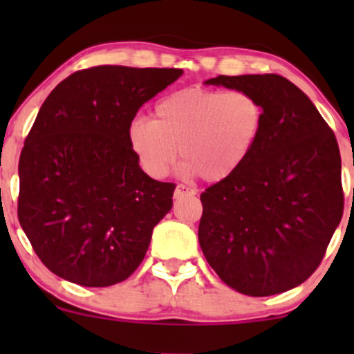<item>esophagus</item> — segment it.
<instances>
[{
	"mask_svg": "<svg viewBox=\"0 0 354 354\" xmlns=\"http://www.w3.org/2000/svg\"><path fill=\"white\" fill-rule=\"evenodd\" d=\"M193 194H196V191H194L193 188H189V186H185V185H178L176 189H174V196L176 198L193 196Z\"/></svg>",
	"mask_w": 354,
	"mask_h": 354,
	"instance_id": "obj_1",
	"label": "esophagus"
}]
</instances>
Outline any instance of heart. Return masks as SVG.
<instances>
[{
    "label": "heart",
    "mask_w": 354,
    "mask_h": 354,
    "mask_svg": "<svg viewBox=\"0 0 354 354\" xmlns=\"http://www.w3.org/2000/svg\"><path fill=\"white\" fill-rule=\"evenodd\" d=\"M263 124V103L246 89L186 88L158 101L153 120L133 121L128 146L154 180L171 171L180 149L185 173L218 183L245 165Z\"/></svg>",
    "instance_id": "1"
}]
</instances>
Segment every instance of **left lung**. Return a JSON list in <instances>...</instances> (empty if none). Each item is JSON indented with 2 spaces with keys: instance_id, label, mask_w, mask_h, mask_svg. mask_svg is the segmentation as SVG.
Wrapping results in <instances>:
<instances>
[{
  "instance_id": "obj_1",
  "label": "left lung",
  "mask_w": 354,
  "mask_h": 354,
  "mask_svg": "<svg viewBox=\"0 0 354 354\" xmlns=\"http://www.w3.org/2000/svg\"><path fill=\"white\" fill-rule=\"evenodd\" d=\"M206 84L253 93L265 124L245 165L201 194V250L239 293H283L315 273L343 216L338 141L283 76L221 75Z\"/></svg>"
}]
</instances>
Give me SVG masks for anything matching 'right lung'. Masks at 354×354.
Returning <instances> with one entry per match:
<instances>
[{"mask_svg":"<svg viewBox=\"0 0 354 354\" xmlns=\"http://www.w3.org/2000/svg\"><path fill=\"white\" fill-rule=\"evenodd\" d=\"M181 75L180 68L103 64L73 73L44 100L19 156L18 219L59 278L104 288L143 261L176 185L140 168L128 128Z\"/></svg>","mask_w":354,"mask_h":354,"instance_id":"add662e5","label":"right lung"}]
</instances>
